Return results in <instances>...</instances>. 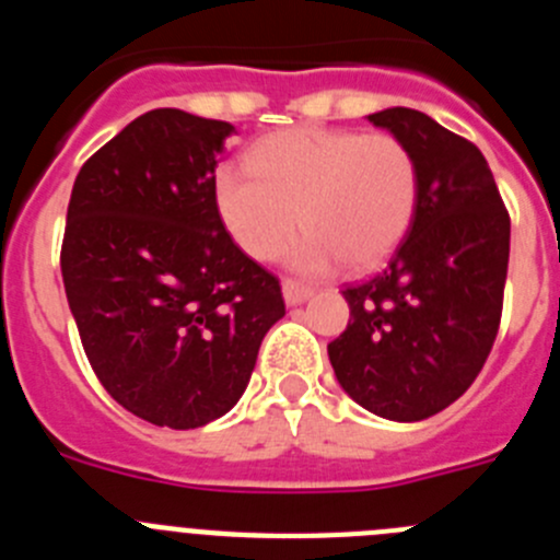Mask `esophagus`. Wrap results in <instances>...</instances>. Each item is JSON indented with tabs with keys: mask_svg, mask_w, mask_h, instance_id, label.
<instances>
[{
	"mask_svg": "<svg viewBox=\"0 0 560 560\" xmlns=\"http://www.w3.org/2000/svg\"><path fill=\"white\" fill-rule=\"evenodd\" d=\"M311 294H314V289H311L308 283H300V280H294V277H285L283 280V296L289 305L305 303Z\"/></svg>",
	"mask_w": 560,
	"mask_h": 560,
	"instance_id": "1",
	"label": "esophagus"
}]
</instances>
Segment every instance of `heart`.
I'll list each match as a JSON object with an SVG mask.
<instances>
[{"label":"heart","instance_id":"b5f03b06","mask_svg":"<svg viewBox=\"0 0 560 560\" xmlns=\"http://www.w3.org/2000/svg\"><path fill=\"white\" fill-rule=\"evenodd\" d=\"M226 232L252 260H271L296 224V269H370L407 235L420 201V162L395 133L303 126L269 133L249 165L212 182Z\"/></svg>","mask_w":560,"mask_h":560}]
</instances>
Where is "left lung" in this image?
Returning a JSON list of instances; mask_svg holds the SVG:
<instances>
[{
    "label": "left lung",
    "instance_id": "obj_1",
    "mask_svg": "<svg viewBox=\"0 0 560 560\" xmlns=\"http://www.w3.org/2000/svg\"><path fill=\"white\" fill-rule=\"evenodd\" d=\"M420 162V201L387 266L345 285L328 345L341 389L381 418L423 420L471 387L497 341L511 215L482 151L415 108L370 114Z\"/></svg>",
    "mask_w": 560,
    "mask_h": 560
}]
</instances>
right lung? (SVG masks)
<instances>
[{"label":"right lung","mask_w":560,"mask_h":560,"mask_svg":"<svg viewBox=\"0 0 560 560\" xmlns=\"http://www.w3.org/2000/svg\"><path fill=\"white\" fill-rule=\"evenodd\" d=\"M235 128L153 108L83 162L61 275L86 359L122 409L199 429L244 395L280 280L232 241L215 167Z\"/></svg>","instance_id":"1"}]
</instances>
